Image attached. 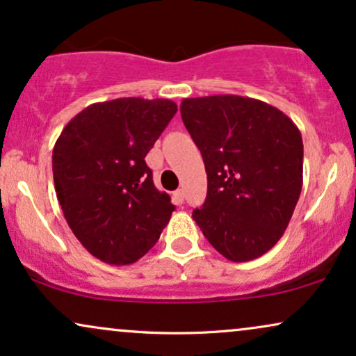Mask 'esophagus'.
Wrapping results in <instances>:
<instances>
[{
	"mask_svg": "<svg viewBox=\"0 0 356 356\" xmlns=\"http://www.w3.org/2000/svg\"><path fill=\"white\" fill-rule=\"evenodd\" d=\"M172 197H174V201L177 202V204H182L184 202V191L182 189H177V191L174 192Z\"/></svg>",
	"mask_w": 356,
	"mask_h": 356,
	"instance_id": "obj_1",
	"label": "esophagus"
}]
</instances>
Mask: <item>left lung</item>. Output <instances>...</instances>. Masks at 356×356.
<instances>
[{
    "mask_svg": "<svg viewBox=\"0 0 356 356\" xmlns=\"http://www.w3.org/2000/svg\"><path fill=\"white\" fill-rule=\"evenodd\" d=\"M182 122L201 150L207 197L192 212L216 251L234 263L268 252L303 187V138L288 115L239 95L184 99Z\"/></svg>",
    "mask_w": 356,
    "mask_h": 356,
    "instance_id": "1",
    "label": "left lung"
}]
</instances>
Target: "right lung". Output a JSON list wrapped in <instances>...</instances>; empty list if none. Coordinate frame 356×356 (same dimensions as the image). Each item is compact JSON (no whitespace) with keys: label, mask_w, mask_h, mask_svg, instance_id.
Returning <instances> with one entry per match:
<instances>
[{"label":"right lung","mask_w":356,"mask_h":356,"mask_svg":"<svg viewBox=\"0 0 356 356\" xmlns=\"http://www.w3.org/2000/svg\"><path fill=\"white\" fill-rule=\"evenodd\" d=\"M177 112L172 100L127 97L81 110L53 147V181L68 226L92 256L125 266L154 248L174 204L145 155Z\"/></svg>","instance_id":"add662e5"}]
</instances>
